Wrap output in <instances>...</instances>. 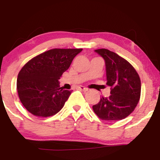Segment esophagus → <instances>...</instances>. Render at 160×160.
I'll return each mask as SVG.
<instances>
[{
    "label": "esophagus",
    "mask_w": 160,
    "mask_h": 160,
    "mask_svg": "<svg viewBox=\"0 0 160 160\" xmlns=\"http://www.w3.org/2000/svg\"><path fill=\"white\" fill-rule=\"evenodd\" d=\"M78 89H79V90L84 91V92H86V91H88V89H87V88L84 87V86H78Z\"/></svg>",
    "instance_id": "34e87169"
}]
</instances>
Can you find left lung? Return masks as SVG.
<instances>
[{
	"label": "left lung",
	"mask_w": 160,
	"mask_h": 160,
	"mask_svg": "<svg viewBox=\"0 0 160 160\" xmlns=\"http://www.w3.org/2000/svg\"><path fill=\"white\" fill-rule=\"evenodd\" d=\"M95 51L105 61L106 84L111 86V95L102 97L92 109L102 120H121L135 110L140 100L139 75L129 62L117 53L107 49Z\"/></svg>",
	"instance_id": "1"
}]
</instances>
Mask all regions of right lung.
Wrapping results in <instances>:
<instances>
[{
  "label": "right lung",
  "mask_w": 160,
  "mask_h": 160,
  "mask_svg": "<svg viewBox=\"0 0 160 160\" xmlns=\"http://www.w3.org/2000/svg\"><path fill=\"white\" fill-rule=\"evenodd\" d=\"M82 49H52L32 58L18 74L17 92L22 104L36 117L61 111L72 90L60 87L58 80Z\"/></svg>",
  "instance_id": "obj_1"
}]
</instances>
